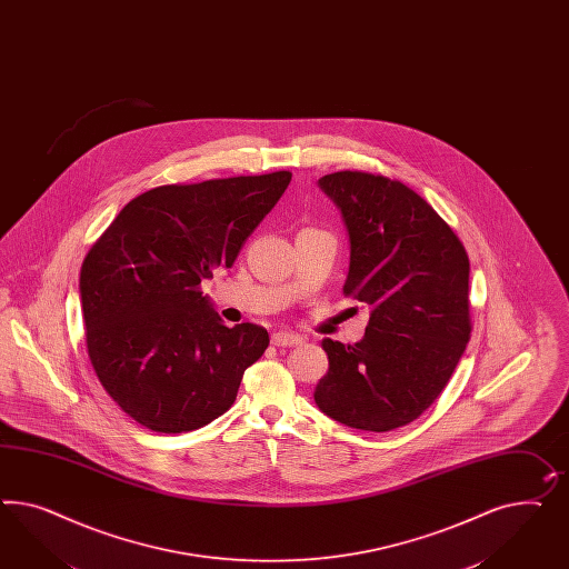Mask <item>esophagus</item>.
Here are the masks:
<instances>
[{"mask_svg":"<svg viewBox=\"0 0 569 569\" xmlns=\"http://www.w3.org/2000/svg\"><path fill=\"white\" fill-rule=\"evenodd\" d=\"M272 345H277V347H297V345H303V337L295 335V332L280 330V332L272 335Z\"/></svg>","mask_w":569,"mask_h":569,"instance_id":"34e87169","label":"esophagus"}]
</instances>
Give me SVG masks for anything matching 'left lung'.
Segmentation results:
<instances>
[{
	"instance_id": "left-lung-1",
	"label": "left lung",
	"mask_w": 569,
	"mask_h": 569,
	"mask_svg": "<svg viewBox=\"0 0 569 569\" xmlns=\"http://www.w3.org/2000/svg\"><path fill=\"white\" fill-rule=\"evenodd\" d=\"M351 241L342 295L370 309L356 345L325 339L313 399L370 432L413 422L439 399L470 341V260L435 208L401 180L341 170L318 180Z\"/></svg>"
}]
</instances>
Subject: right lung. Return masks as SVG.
Returning a JSON list of instances; mask_svg holds the SVG:
<instances>
[{
    "mask_svg": "<svg viewBox=\"0 0 569 569\" xmlns=\"http://www.w3.org/2000/svg\"><path fill=\"white\" fill-rule=\"evenodd\" d=\"M260 177L162 184L129 201L81 268L84 342L101 387L153 432L197 430L234 403L263 356V326L228 328L201 291L230 268L291 182Z\"/></svg>",
    "mask_w": 569,
    "mask_h": 569,
    "instance_id": "add662e5",
    "label": "right lung"
}]
</instances>
